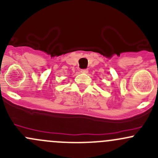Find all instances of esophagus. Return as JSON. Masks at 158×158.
<instances>
[{
    "label": "esophagus",
    "mask_w": 158,
    "mask_h": 158,
    "mask_svg": "<svg viewBox=\"0 0 158 158\" xmlns=\"http://www.w3.org/2000/svg\"><path fill=\"white\" fill-rule=\"evenodd\" d=\"M81 73H88V69H81Z\"/></svg>",
    "instance_id": "obj_1"
}]
</instances>
